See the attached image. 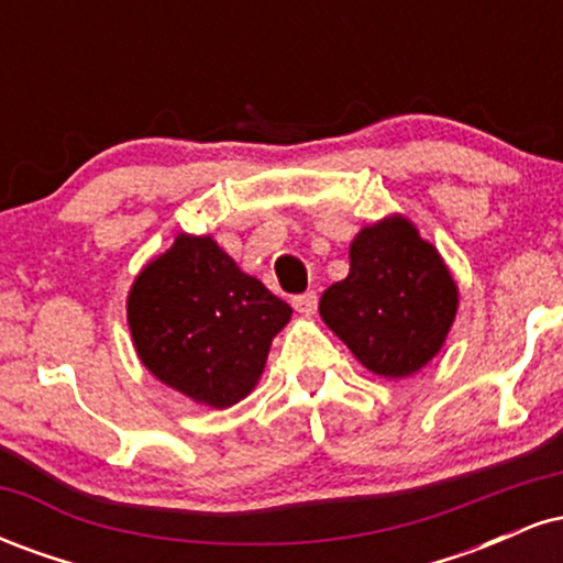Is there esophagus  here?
<instances>
[{
  "label": "esophagus",
  "mask_w": 563,
  "mask_h": 563,
  "mask_svg": "<svg viewBox=\"0 0 563 563\" xmlns=\"http://www.w3.org/2000/svg\"><path fill=\"white\" fill-rule=\"evenodd\" d=\"M294 307L296 312L303 314V318H312V314L318 312V294H314V290H307V294L294 296Z\"/></svg>",
  "instance_id": "1"
}]
</instances>
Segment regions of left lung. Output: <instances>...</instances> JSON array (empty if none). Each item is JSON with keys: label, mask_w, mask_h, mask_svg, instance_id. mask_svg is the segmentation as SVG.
Wrapping results in <instances>:
<instances>
[{"label": "left lung", "mask_w": 563, "mask_h": 563, "mask_svg": "<svg viewBox=\"0 0 563 563\" xmlns=\"http://www.w3.org/2000/svg\"><path fill=\"white\" fill-rule=\"evenodd\" d=\"M457 314V283L416 224L389 214L349 245V275L320 299V318L357 363L407 378L442 352Z\"/></svg>", "instance_id": "left-lung-1"}]
</instances>
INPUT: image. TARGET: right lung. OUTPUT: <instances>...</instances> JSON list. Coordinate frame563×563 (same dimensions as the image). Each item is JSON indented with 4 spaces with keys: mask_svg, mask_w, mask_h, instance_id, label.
<instances>
[{
    "mask_svg": "<svg viewBox=\"0 0 563 563\" xmlns=\"http://www.w3.org/2000/svg\"><path fill=\"white\" fill-rule=\"evenodd\" d=\"M290 314L214 238L187 232L140 269L126 296L140 363L161 384L214 410L256 389Z\"/></svg>",
    "mask_w": 563,
    "mask_h": 563,
    "instance_id": "obj_1",
    "label": "right lung"
}]
</instances>
